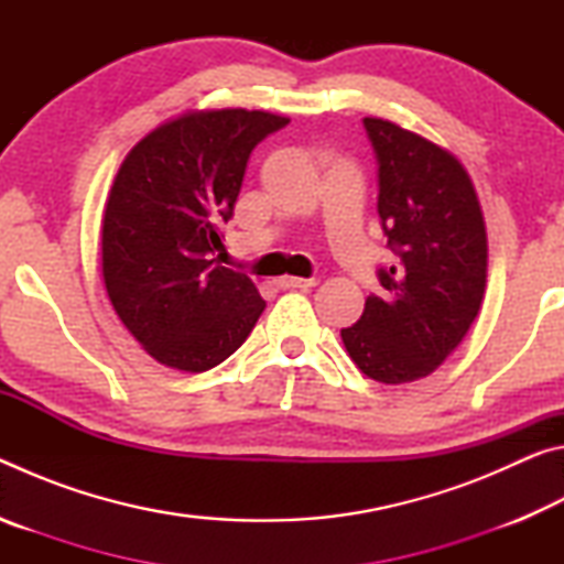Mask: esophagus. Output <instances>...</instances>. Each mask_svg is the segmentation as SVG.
<instances>
[{"mask_svg":"<svg viewBox=\"0 0 564 564\" xmlns=\"http://www.w3.org/2000/svg\"><path fill=\"white\" fill-rule=\"evenodd\" d=\"M279 285H281V289H289V291H293V289L308 291V289H313V285H316V279H295V275H285V279L279 281Z\"/></svg>","mask_w":564,"mask_h":564,"instance_id":"1","label":"esophagus"}]
</instances>
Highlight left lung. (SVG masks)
Here are the masks:
<instances>
[{"instance_id": "1", "label": "left lung", "mask_w": 564, "mask_h": 564, "mask_svg": "<svg viewBox=\"0 0 564 564\" xmlns=\"http://www.w3.org/2000/svg\"><path fill=\"white\" fill-rule=\"evenodd\" d=\"M378 159V216L398 263L378 271L358 323L340 330L352 362L386 386L431 376L460 346L488 283V234L451 151L386 119H362Z\"/></svg>"}]
</instances>
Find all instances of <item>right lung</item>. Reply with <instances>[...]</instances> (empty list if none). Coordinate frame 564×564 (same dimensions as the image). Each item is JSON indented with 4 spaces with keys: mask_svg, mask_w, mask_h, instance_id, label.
<instances>
[{
    "mask_svg": "<svg viewBox=\"0 0 564 564\" xmlns=\"http://www.w3.org/2000/svg\"><path fill=\"white\" fill-rule=\"evenodd\" d=\"M289 119L186 111L133 147L101 221V275L123 326L161 366L204 373L265 308L253 281L218 263L251 151Z\"/></svg>",
    "mask_w": 564,
    "mask_h": 564,
    "instance_id": "obj_1",
    "label": "right lung"
}]
</instances>
